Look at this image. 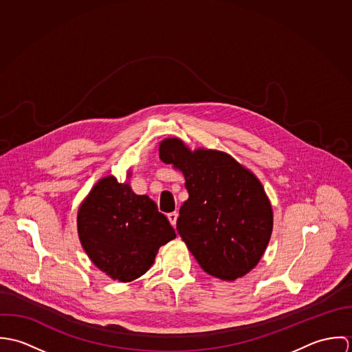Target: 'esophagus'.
<instances>
[{
  "instance_id": "34e87169",
  "label": "esophagus",
  "mask_w": 352,
  "mask_h": 352,
  "mask_svg": "<svg viewBox=\"0 0 352 352\" xmlns=\"http://www.w3.org/2000/svg\"><path fill=\"white\" fill-rule=\"evenodd\" d=\"M177 217H179V214H177L176 211H173V212H169V214H168V219H169V222H170V225H172V226H176Z\"/></svg>"
}]
</instances>
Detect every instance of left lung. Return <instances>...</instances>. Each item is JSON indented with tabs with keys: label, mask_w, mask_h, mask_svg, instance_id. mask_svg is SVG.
Wrapping results in <instances>:
<instances>
[{
	"label": "left lung",
	"mask_w": 352,
	"mask_h": 352,
	"mask_svg": "<svg viewBox=\"0 0 352 352\" xmlns=\"http://www.w3.org/2000/svg\"><path fill=\"white\" fill-rule=\"evenodd\" d=\"M160 158L186 179L188 199L177 232L201 268L233 282L263 257L274 226L272 206L256 175L230 154L191 151L180 138L160 142Z\"/></svg>",
	"instance_id": "obj_1"
}]
</instances>
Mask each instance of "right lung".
<instances>
[{"label": "right lung", "mask_w": 352, "mask_h": 352, "mask_svg": "<svg viewBox=\"0 0 352 352\" xmlns=\"http://www.w3.org/2000/svg\"><path fill=\"white\" fill-rule=\"evenodd\" d=\"M77 232L91 261L112 280L123 283L142 276L160 247L176 237L157 204L113 175L101 177L81 201Z\"/></svg>", "instance_id": "obj_1"}]
</instances>
